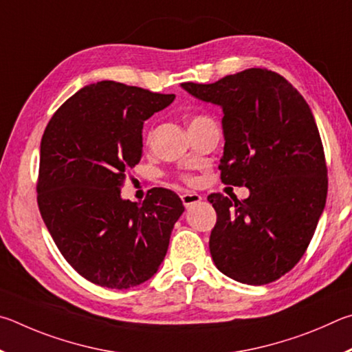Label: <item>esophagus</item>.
<instances>
[{"label": "esophagus", "instance_id": "34e87169", "mask_svg": "<svg viewBox=\"0 0 352 352\" xmlns=\"http://www.w3.org/2000/svg\"><path fill=\"white\" fill-rule=\"evenodd\" d=\"M181 199H182V204H184V206H186V207H190V206L196 204V202H199L202 198H201V196H199L198 193L187 192V193H184V195L181 196Z\"/></svg>", "mask_w": 352, "mask_h": 352}]
</instances>
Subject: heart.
Masks as SVG:
<instances>
[{
    "instance_id": "b5f03b06",
    "label": "heart",
    "mask_w": 352,
    "mask_h": 352,
    "mask_svg": "<svg viewBox=\"0 0 352 352\" xmlns=\"http://www.w3.org/2000/svg\"><path fill=\"white\" fill-rule=\"evenodd\" d=\"M206 120H210V119H207L206 116H195V117H192V119H190V126H193V125H196V123H201V122H206ZM181 179L186 182V184H192L193 182V177L192 176H186L184 175Z\"/></svg>"
}]
</instances>
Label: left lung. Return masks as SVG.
I'll return each mask as SVG.
<instances>
[{"mask_svg": "<svg viewBox=\"0 0 352 352\" xmlns=\"http://www.w3.org/2000/svg\"><path fill=\"white\" fill-rule=\"evenodd\" d=\"M182 88L223 107L221 181L250 190L244 201L208 195L217 210L208 243L214 264L244 285L281 278L305 255L328 195V166L309 104L264 67Z\"/></svg>", "mask_w": 352, "mask_h": 352, "instance_id": "8db88e82", "label": "left lung"}]
</instances>
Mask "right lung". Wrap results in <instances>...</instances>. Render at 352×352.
Returning a JSON list of instances; mask_svg holds the SVG:
<instances>
[{
    "label": "right lung",
    "instance_id": "add662e5",
    "mask_svg": "<svg viewBox=\"0 0 352 352\" xmlns=\"http://www.w3.org/2000/svg\"><path fill=\"white\" fill-rule=\"evenodd\" d=\"M175 94L103 80L55 111L40 146L36 202L61 255L94 285L128 289L164 261L184 212L175 192L151 188L142 204L120 198L126 173L142 159L146 119Z\"/></svg>",
    "mask_w": 352,
    "mask_h": 352
}]
</instances>
